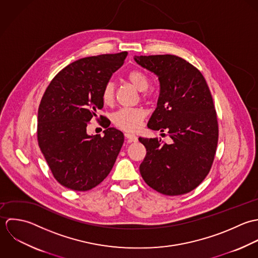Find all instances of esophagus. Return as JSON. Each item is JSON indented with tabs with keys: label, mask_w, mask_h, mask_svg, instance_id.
Listing matches in <instances>:
<instances>
[{
	"label": "esophagus",
	"mask_w": 258,
	"mask_h": 258,
	"mask_svg": "<svg viewBox=\"0 0 258 258\" xmlns=\"http://www.w3.org/2000/svg\"><path fill=\"white\" fill-rule=\"evenodd\" d=\"M124 137H125L127 143H136V142H138V137L136 135L131 134V133H124Z\"/></svg>",
	"instance_id": "esophagus-1"
}]
</instances>
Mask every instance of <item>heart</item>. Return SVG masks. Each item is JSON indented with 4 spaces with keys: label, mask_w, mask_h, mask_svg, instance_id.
Returning <instances> with one entry per match:
<instances>
[{
    "label": "heart",
    "mask_w": 258,
    "mask_h": 258,
    "mask_svg": "<svg viewBox=\"0 0 258 258\" xmlns=\"http://www.w3.org/2000/svg\"><path fill=\"white\" fill-rule=\"evenodd\" d=\"M126 80L140 92H145L150 87V80L148 76L139 70L131 71L125 76ZM103 103L109 105L114 100V85L108 82L103 87L102 92ZM146 117V111L143 108H122L113 114V123L126 132H137L141 128Z\"/></svg>",
    "instance_id": "b5f03b06"
}]
</instances>
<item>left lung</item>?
<instances>
[{
  "label": "left lung",
  "mask_w": 258,
  "mask_h": 258,
  "mask_svg": "<svg viewBox=\"0 0 258 258\" xmlns=\"http://www.w3.org/2000/svg\"><path fill=\"white\" fill-rule=\"evenodd\" d=\"M134 58L159 82L157 105L148 127L166 131L172 140L167 145L156 139H139L147 149L141 174L148 185L162 195L187 194L206 178L217 147L218 124L210 91L202 73L179 56Z\"/></svg>",
  "instance_id": "1"
}]
</instances>
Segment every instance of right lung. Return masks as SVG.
Wrapping results in <instances>:
<instances>
[{"instance_id": "right-lung-1", "label": "right lung", "mask_w": 258, "mask_h": 258, "mask_svg": "<svg viewBox=\"0 0 258 258\" xmlns=\"http://www.w3.org/2000/svg\"><path fill=\"white\" fill-rule=\"evenodd\" d=\"M127 52L80 58L62 69L47 88L38 110V142L54 178L64 187L86 191L111 170L123 134L108 127L90 136L89 121L103 108L102 92ZM103 116H101L103 118ZM104 127L107 120L103 121Z\"/></svg>"}]
</instances>
